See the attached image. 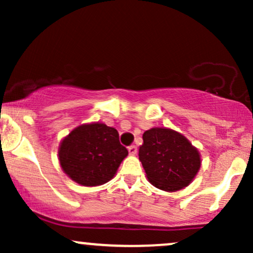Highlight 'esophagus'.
<instances>
[{
  "mask_svg": "<svg viewBox=\"0 0 253 253\" xmlns=\"http://www.w3.org/2000/svg\"><path fill=\"white\" fill-rule=\"evenodd\" d=\"M128 152H129V155H132V156L135 155L136 147L134 146V145H130V146H128Z\"/></svg>",
  "mask_w": 253,
  "mask_h": 253,
  "instance_id": "1",
  "label": "esophagus"
}]
</instances>
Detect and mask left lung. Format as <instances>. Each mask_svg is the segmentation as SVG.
<instances>
[{"label":"left lung","instance_id":"1","mask_svg":"<svg viewBox=\"0 0 253 253\" xmlns=\"http://www.w3.org/2000/svg\"><path fill=\"white\" fill-rule=\"evenodd\" d=\"M139 159L147 178L162 190L176 191L189 185L201 167L200 153L185 136L156 127L143 134Z\"/></svg>","mask_w":253,"mask_h":253}]
</instances>
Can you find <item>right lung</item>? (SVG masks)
<instances>
[{"mask_svg":"<svg viewBox=\"0 0 253 253\" xmlns=\"http://www.w3.org/2000/svg\"><path fill=\"white\" fill-rule=\"evenodd\" d=\"M58 155L64 172L72 181L95 187L114 177L128 151L120 144L117 129L96 123L71 130Z\"/></svg>","mask_w":253,"mask_h":253,"instance_id":"1","label":"right lung"}]
</instances>
